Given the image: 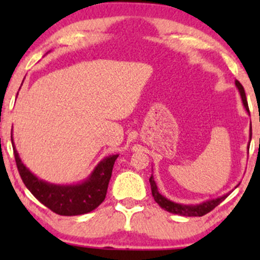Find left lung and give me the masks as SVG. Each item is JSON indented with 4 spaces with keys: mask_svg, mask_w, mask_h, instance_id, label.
<instances>
[{
    "mask_svg": "<svg viewBox=\"0 0 260 260\" xmlns=\"http://www.w3.org/2000/svg\"><path fill=\"white\" fill-rule=\"evenodd\" d=\"M235 84H236V86H237L238 91H240L241 99H242L244 109L247 110V112H249L248 103H247V98H246V92H244V89H243L242 84H241L238 80H236ZM250 139H252V123H250V128H249V140ZM249 143H248V147H247L248 150H249ZM149 182H150L151 194H153L155 202H156L157 204H159L160 207L164 209V210L169 211V213H172V214H177V215H182V216H203V215H205V214H208L209 211H211L214 208L217 207V205H219L220 203L223 201V199L228 198L230 193L232 192V190H231V192L226 193V194L219 197V198L209 199V201L202 202V203H199V204L187 205V204H180V203L170 201V199H168L166 197H164L162 194H161V193H159V190H157L156 183H155V181H154L153 175H151L150 178H149ZM238 184H240V183H238ZM238 184L235 188H237Z\"/></svg>",
    "mask_w": 260,
    "mask_h": 260,
    "instance_id": "left-lung-1",
    "label": "left lung"
}]
</instances>
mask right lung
<instances>
[{
	"mask_svg": "<svg viewBox=\"0 0 260 260\" xmlns=\"http://www.w3.org/2000/svg\"><path fill=\"white\" fill-rule=\"evenodd\" d=\"M12 147L20 177L25 187L41 204L58 215L74 216L90 213L104 202L107 187L112 175L113 164L118 154L110 155L95 166L91 174L84 181L74 184H55L39 178L20 160L13 136H11Z\"/></svg>",
	"mask_w": 260,
	"mask_h": 260,
	"instance_id": "1",
	"label": "right lung"
}]
</instances>
